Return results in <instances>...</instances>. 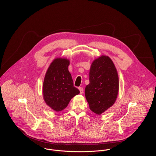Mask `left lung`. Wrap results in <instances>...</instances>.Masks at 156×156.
Returning a JSON list of instances; mask_svg holds the SVG:
<instances>
[{
	"mask_svg": "<svg viewBox=\"0 0 156 156\" xmlns=\"http://www.w3.org/2000/svg\"><path fill=\"white\" fill-rule=\"evenodd\" d=\"M70 60L66 58H55L46 73L42 86V95L46 104L56 112L67 107L70 100L80 94L73 86L69 71Z\"/></svg>",
	"mask_w": 156,
	"mask_h": 156,
	"instance_id": "obj_1",
	"label": "left lung"
}]
</instances>
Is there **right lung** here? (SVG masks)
<instances>
[{
  "label": "right lung",
  "mask_w": 156,
  "mask_h": 156,
  "mask_svg": "<svg viewBox=\"0 0 156 156\" xmlns=\"http://www.w3.org/2000/svg\"><path fill=\"white\" fill-rule=\"evenodd\" d=\"M89 80L86 99L92 112L101 115L114 104L119 90L117 70L109 57L103 55L93 62Z\"/></svg>",
  "instance_id": "1"
}]
</instances>
